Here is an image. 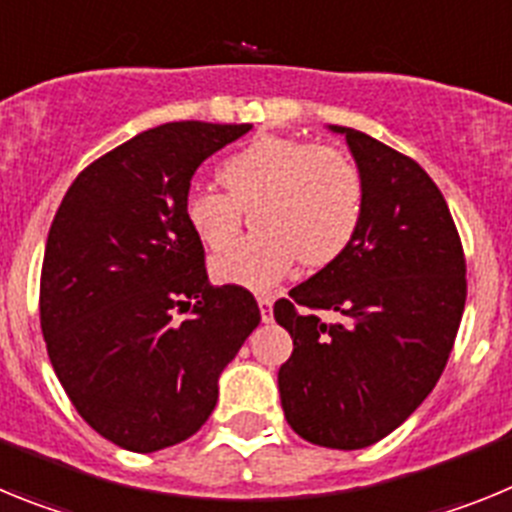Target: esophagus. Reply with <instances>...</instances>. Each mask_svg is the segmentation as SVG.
Instances as JSON below:
<instances>
[{
  "instance_id": "obj_1",
  "label": "esophagus",
  "mask_w": 512,
  "mask_h": 512,
  "mask_svg": "<svg viewBox=\"0 0 512 512\" xmlns=\"http://www.w3.org/2000/svg\"><path fill=\"white\" fill-rule=\"evenodd\" d=\"M271 307H274V300H271L269 295H259V310H261V320L264 323H269L274 315H271Z\"/></svg>"
}]
</instances>
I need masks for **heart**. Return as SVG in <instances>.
Instances as JSON below:
<instances>
[{
	"mask_svg": "<svg viewBox=\"0 0 512 512\" xmlns=\"http://www.w3.org/2000/svg\"><path fill=\"white\" fill-rule=\"evenodd\" d=\"M225 191L192 187L182 217L207 251H223L253 211L251 238L235 243L210 264L220 284L266 289L287 277L300 259L307 269L333 264L354 243L364 217L359 166L328 146L261 135L217 169Z\"/></svg>",
	"mask_w": 512,
	"mask_h": 512,
	"instance_id": "obj_1",
	"label": "heart"
}]
</instances>
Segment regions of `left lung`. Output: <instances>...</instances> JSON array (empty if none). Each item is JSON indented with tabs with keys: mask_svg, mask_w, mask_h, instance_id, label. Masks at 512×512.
<instances>
[{
	"mask_svg": "<svg viewBox=\"0 0 512 512\" xmlns=\"http://www.w3.org/2000/svg\"><path fill=\"white\" fill-rule=\"evenodd\" d=\"M364 217L333 264L277 300L292 336L279 369L284 418L305 441L354 451L390 436L431 395L467 302V264L441 189L395 148L354 128ZM336 311V324L317 318Z\"/></svg>",
	"mask_w": 512,
	"mask_h": 512,
	"instance_id": "left-lung-1",
	"label": "left lung"
}]
</instances>
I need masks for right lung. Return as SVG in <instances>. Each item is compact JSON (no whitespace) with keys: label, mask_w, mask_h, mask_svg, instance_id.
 <instances>
[{"label":"right lung","mask_w":512,"mask_h":512,"mask_svg":"<svg viewBox=\"0 0 512 512\" xmlns=\"http://www.w3.org/2000/svg\"><path fill=\"white\" fill-rule=\"evenodd\" d=\"M251 130L166 122L81 171L53 217L40 328L79 415L122 449L151 454L200 431L217 379L261 312L248 289L212 287L182 217L205 158ZM176 311H189L179 324Z\"/></svg>","instance_id":"1"}]
</instances>
